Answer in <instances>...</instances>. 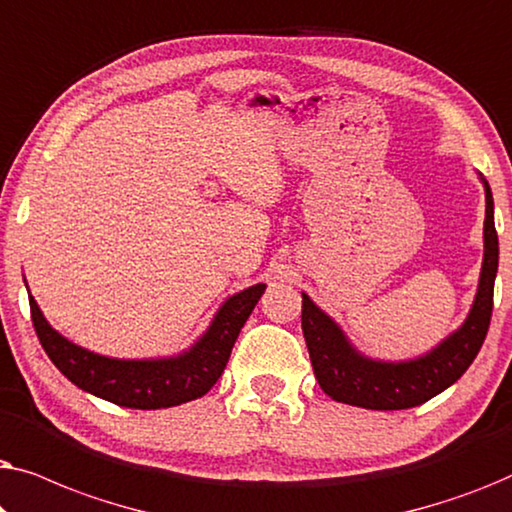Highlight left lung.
<instances>
[{"instance_id": "8db88e82", "label": "left lung", "mask_w": 512, "mask_h": 512, "mask_svg": "<svg viewBox=\"0 0 512 512\" xmlns=\"http://www.w3.org/2000/svg\"><path fill=\"white\" fill-rule=\"evenodd\" d=\"M485 261H482L478 296L466 324L450 338L415 361H370L345 340L333 319H328L303 293V335L319 387L333 401L366 410H405L438 396L459 380L478 356L487 338L494 307V279L499 268V235L494 228V200L485 181Z\"/></svg>"}]
</instances>
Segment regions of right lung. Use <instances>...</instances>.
Listing matches in <instances>:
<instances>
[{"label":"right lung","instance_id":"add662e5","mask_svg":"<svg viewBox=\"0 0 512 512\" xmlns=\"http://www.w3.org/2000/svg\"><path fill=\"white\" fill-rule=\"evenodd\" d=\"M263 291L265 284H256L228 298L191 352L160 361H118L86 352L48 326L32 296L30 312L41 347L69 382L123 408L158 410L195 401L214 387Z\"/></svg>","mask_w":512,"mask_h":512}]
</instances>
